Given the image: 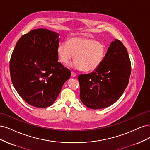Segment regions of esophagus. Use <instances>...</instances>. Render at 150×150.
I'll return each mask as SVG.
<instances>
[{
  "mask_svg": "<svg viewBox=\"0 0 150 150\" xmlns=\"http://www.w3.org/2000/svg\"><path fill=\"white\" fill-rule=\"evenodd\" d=\"M71 76L72 77V78H74V77L76 76V73L73 71L71 72Z\"/></svg>",
  "mask_w": 150,
  "mask_h": 150,
  "instance_id": "esophagus-1",
  "label": "esophagus"
}]
</instances>
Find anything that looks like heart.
<instances>
[{
    "label": "heart",
    "instance_id": "obj_1",
    "mask_svg": "<svg viewBox=\"0 0 150 150\" xmlns=\"http://www.w3.org/2000/svg\"><path fill=\"white\" fill-rule=\"evenodd\" d=\"M106 51L104 44L84 37H72L67 43H61L57 48L58 59L61 63L68 64L74 55L72 67L85 72L96 71L101 66Z\"/></svg>",
    "mask_w": 150,
    "mask_h": 150
}]
</instances>
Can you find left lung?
Here are the masks:
<instances>
[{
	"instance_id": "8db88e82",
	"label": "left lung",
	"mask_w": 150,
	"mask_h": 150,
	"mask_svg": "<svg viewBox=\"0 0 150 150\" xmlns=\"http://www.w3.org/2000/svg\"><path fill=\"white\" fill-rule=\"evenodd\" d=\"M131 71L126 48L120 40L115 39L101 66L91 73L78 76L81 101L93 110L112 105L128 86Z\"/></svg>"
}]
</instances>
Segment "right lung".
I'll use <instances>...</instances> for the list:
<instances>
[{
	"instance_id": "add662e5",
	"label": "right lung",
	"mask_w": 150,
	"mask_h": 150,
	"mask_svg": "<svg viewBox=\"0 0 150 150\" xmlns=\"http://www.w3.org/2000/svg\"><path fill=\"white\" fill-rule=\"evenodd\" d=\"M59 36L46 29L32 30L19 39L12 54V83L20 96L33 106L52 105L71 77V71L58 62Z\"/></svg>"
}]
</instances>
